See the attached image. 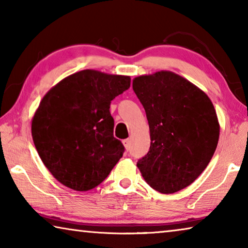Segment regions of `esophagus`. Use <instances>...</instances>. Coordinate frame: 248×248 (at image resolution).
Wrapping results in <instances>:
<instances>
[{
	"mask_svg": "<svg viewBox=\"0 0 248 248\" xmlns=\"http://www.w3.org/2000/svg\"><path fill=\"white\" fill-rule=\"evenodd\" d=\"M123 143H124V149L125 150H130V146H131V141H130L129 139H125V140H124L123 141Z\"/></svg>",
	"mask_w": 248,
	"mask_h": 248,
	"instance_id": "34e87169",
	"label": "esophagus"
}]
</instances>
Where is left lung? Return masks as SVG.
Here are the masks:
<instances>
[{"label": "left lung", "mask_w": 248, "mask_h": 248, "mask_svg": "<svg viewBox=\"0 0 248 248\" xmlns=\"http://www.w3.org/2000/svg\"><path fill=\"white\" fill-rule=\"evenodd\" d=\"M132 89L143 105L151 145L137 163L153 189L174 194L189 186L216 152L220 124L202 90L171 71L133 78Z\"/></svg>", "instance_id": "1"}]
</instances>
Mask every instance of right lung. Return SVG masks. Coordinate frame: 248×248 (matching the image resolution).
Wrapping results in <instances>:
<instances>
[{"label": "right lung", "mask_w": 248, "mask_h": 248, "mask_svg": "<svg viewBox=\"0 0 248 248\" xmlns=\"http://www.w3.org/2000/svg\"><path fill=\"white\" fill-rule=\"evenodd\" d=\"M128 75L83 70L61 79L41 99L31 136L41 161L65 187L93 189L123 157L110 102L130 87Z\"/></svg>", "instance_id": "1"}]
</instances>
